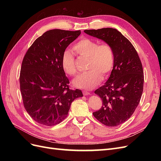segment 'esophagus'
Segmentation results:
<instances>
[{
    "instance_id": "esophagus-1",
    "label": "esophagus",
    "mask_w": 161,
    "mask_h": 161,
    "mask_svg": "<svg viewBox=\"0 0 161 161\" xmlns=\"http://www.w3.org/2000/svg\"><path fill=\"white\" fill-rule=\"evenodd\" d=\"M82 93H83L84 95H90V92H89L88 91H83Z\"/></svg>"
}]
</instances>
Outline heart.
Wrapping results in <instances>:
<instances>
[{
	"label": "heart",
	"mask_w": 161,
	"mask_h": 161,
	"mask_svg": "<svg viewBox=\"0 0 161 161\" xmlns=\"http://www.w3.org/2000/svg\"><path fill=\"white\" fill-rule=\"evenodd\" d=\"M80 56L88 58L86 69L88 72L82 73L72 80V84L78 88L91 89L101 82L102 76H108L114 65V52L107 43L100 44L99 42L89 38H83L73 47ZM62 66L64 71L70 76L76 73L75 58L72 52L67 50L62 54Z\"/></svg>",
	"instance_id": "obj_1"
}]
</instances>
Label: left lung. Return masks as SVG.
Listing matches in <instances>:
<instances>
[{
	"instance_id": "obj_1",
	"label": "left lung",
	"mask_w": 161,
	"mask_h": 161,
	"mask_svg": "<svg viewBox=\"0 0 161 161\" xmlns=\"http://www.w3.org/2000/svg\"><path fill=\"white\" fill-rule=\"evenodd\" d=\"M84 31L108 43L114 50V65L109 79L95 91L103 105L92 114L107 126L119 125L132 115L140 103L144 86L142 63L133 45L115 29Z\"/></svg>"
}]
</instances>
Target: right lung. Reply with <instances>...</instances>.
<instances>
[{
	"label": "right lung",
	"mask_w": 161,
	"mask_h": 161,
	"mask_svg": "<svg viewBox=\"0 0 161 161\" xmlns=\"http://www.w3.org/2000/svg\"><path fill=\"white\" fill-rule=\"evenodd\" d=\"M80 34V30L47 31L36 39L23 58L19 77L23 105L39 124L60 123L72 102L83 96L80 90L69 89L62 66L63 53Z\"/></svg>",
	"instance_id": "add662e5"
}]
</instances>
